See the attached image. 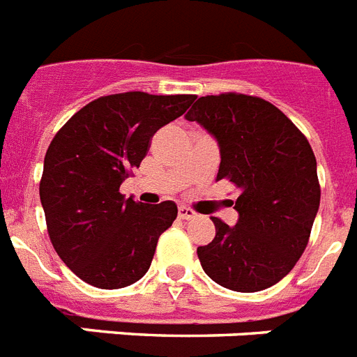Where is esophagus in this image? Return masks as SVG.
Segmentation results:
<instances>
[{
    "label": "esophagus",
    "mask_w": 357,
    "mask_h": 357,
    "mask_svg": "<svg viewBox=\"0 0 357 357\" xmlns=\"http://www.w3.org/2000/svg\"><path fill=\"white\" fill-rule=\"evenodd\" d=\"M178 215H179V220H194L197 214L192 211V208H188V206H179Z\"/></svg>",
    "instance_id": "esophagus-1"
}]
</instances>
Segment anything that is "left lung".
<instances>
[{
	"label": "left lung",
	"mask_w": 357,
	"mask_h": 357,
	"mask_svg": "<svg viewBox=\"0 0 357 357\" xmlns=\"http://www.w3.org/2000/svg\"><path fill=\"white\" fill-rule=\"evenodd\" d=\"M185 118L220 143L215 181L239 188L238 223L229 227L212 218L214 239L197 247L203 271L236 292L275 285L305 252L319 208L312 146L285 114L257 96H203Z\"/></svg>",
	"instance_id": "8db88e82"
}]
</instances>
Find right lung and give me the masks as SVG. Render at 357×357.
<instances>
[{"label":"right lung","mask_w":357,"mask_h":357,"mask_svg":"<svg viewBox=\"0 0 357 357\" xmlns=\"http://www.w3.org/2000/svg\"><path fill=\"white\" fill-rule=\"evenodd\" d=\"M194 100L139 91L101 96L50 142L40 181L47 230L63 263L89 285L123 289L149 271L178 206L125 199L119 185L142 165L152 136Z\"/></svg>","instance_id":"obj_1"}]
</instances>
